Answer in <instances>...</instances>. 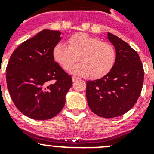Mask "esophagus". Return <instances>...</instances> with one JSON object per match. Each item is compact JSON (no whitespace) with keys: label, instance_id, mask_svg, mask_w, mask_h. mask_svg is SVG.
<instances>
[{"label":"esophagus","instance_id":"esophagus-1","mask_svg":"<svg viewBox=\"0 0 154 154\" xmlns=\"http://www.w3.org/2000/svg\"><path fill=\"white\" fill-rule=\"evenodd\" d=\"M72 79L73 82H75L76 80L79 79V78L78 77H75V76H72Z\"/></svg>","mask_w":154,"mask_h":154}]
</instances>
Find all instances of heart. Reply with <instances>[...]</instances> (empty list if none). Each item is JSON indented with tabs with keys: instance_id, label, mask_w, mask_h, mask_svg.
<instances>
[{
	"instance_id": "b5f03b06",
	"label": "heart",
	"mask_w": 154,
	"mask_h": 154,
	"mask_svg": "<svg viewBox=\"0 0 154 154\" xmlns=\"http://www.w3.org/2000/svg\"><path fill=\"white\" fill-rule=\"evenodd\" d=\"M53 58L65 70H69L74 63H80L70 69L73 75L92 76L100 79L109 72L116 59L115 48L108 42L88 34L79 33L68 39V45L58 43L53 48Z\"/></svg>"
}]
</instances>
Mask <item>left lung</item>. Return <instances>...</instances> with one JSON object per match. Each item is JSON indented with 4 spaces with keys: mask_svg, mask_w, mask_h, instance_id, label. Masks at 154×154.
Returning a JSON list of instances; mask_svg holds the SVG:
<instances>
[{
    "mask_svg": "<svg viewBox=\"0 0 154 154\" xmlns=\"http://www.w3.org/2000/svg\"><path fill=\"white\" fill-rule=\"evenodd\" d=\"M116 51L109 72L87 81L86 99L92 112L104 118L117 117L134 106L141 93L144 71L138 53L117 36L108 33Z\"/></svg>",
    "mask_w": 154,
    "mask_h": 154,
    "instance_id": "left-lung-1",
    "label": "left lung"
}]
</instances>
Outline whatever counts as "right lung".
Returning <instances> with one entry per match:
<instances>
[{"instance_id": "right-lung-1", "label": "right lung", "mask_w": 154, "mask_h": 154, "mask_svg": "<svg viewBox=\"0 0 154 154\" xmlns=\"http://www.w3.org/2000/svg\"><path fill=\"white\" fill-rule=\"evenodd\" d=\"M60 41V31L43 30L21 43L8 62L6 79L12 101L31 119L45 120L59 113L72 85L71 75L53 58Z\"/></svg>"}]
</instances>
